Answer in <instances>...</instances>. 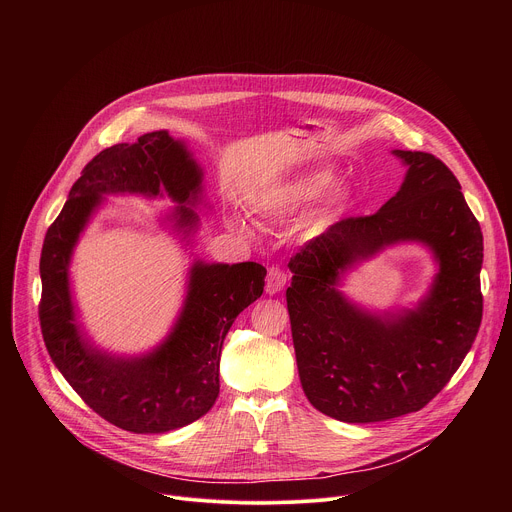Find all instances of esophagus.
<instances>
[{
  "label": "esophagus",
  "mask_w": 512,
  "mask_h": 512,
  "mask_svg": "<svg viewBox=\"0 0 512 512\" xmlns=\"http://www.w3.org/2000/svg\"><path fill=\"white\" fill-rule=\"evenodd\" d=\"M285 281H287V273L279 265H271L265 279V291L269 296H275L285 287Z\"/></svg>",
  "instance_id": "1"
}]
</instances>
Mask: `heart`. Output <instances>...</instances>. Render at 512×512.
Listing matches in <instances>:
<instances>
[{"label": "heart", "instance_id": "1", "mask_svg": "<svg viewBox=\"0 0 512 512\" xmlns=\"http://www.w3.org/2000/svg\"><path fill=\"white\" fill-rule=\"evenodd\" d=\"M332 182H334V174L330 170H312V172L300 174L296 178L265 190L257 198L255 208L261 214H269V216L289 214L302 206L316 202L330 188ZM350 202H352V190L340 184L328 192L324 200V210L328 214H340L350 206Z\"/></svg>", "mask_w": 512, "mask_h": 512}]
</instances>
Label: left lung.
Here are the masks:
<instances>
[{"label":"left lung","mask_w":512,"mask_h":512,"mask_svg":"<svg viewBox=\"0 0 512 512\" xmlns=\"http://www.w3.org/2000/svg\"><path fill=\"white\" fill-rule=\"evenodd\" d=\"M407 166L375 214L342 218L289 259L285 291L308 401L346 423H375L425 407L474 344L482 322V231L452 170L431 154L393 150ZM397 242H421L438 263L423 301L369 313L339 291L344 272Z\"/></svg>","instance_id":"obj_1"}]
</instances>
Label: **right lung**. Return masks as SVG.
<instances>
[{
    "label": "right lung",
    "instance_id": "add662e5",
    "mask_svg": "<svg viewBox=\"0 0 512 512\" xmlns=\"http://www.w3.org/2000/svg\"><path fill=\"white\" fill-rule=\"evenodd\" d=\"M105 194L168 196L172 229L188 239L198 229L202 168L186 143L166 129L103 150L70 188L50 225L42 257L40 328L56 369L109 423L133 433H166L200 419L218 397V367L235 318L263 294L259 263H204L188 271L180 316L162 344L139 356L109 354L83 334L70 296L68 267L81 233Z\"/></svg>",
    "mask_w": 512,
    "mask_h": 512
}]
</instances>
